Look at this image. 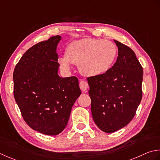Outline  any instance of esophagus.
I'll list each match as a JSON object with an SVG mask.
<instances>
[{
  "label": "esophagus",
  "instance_id": "obj_1",
  "mask_svg": "<svg viewBox=\"0 0 160 160\" xmlns=\"http://www.w3.org/2000/svg\"><path fill=\"white\" fill-rule=\"evenodd\" d=\"M79 87H80L81 90H82L83 92H86L88 89V83L86 81L82 80L80 81Z\"/></svg>",
  "mask_w": 160,
  "mask_h": 160
}]
</instances>
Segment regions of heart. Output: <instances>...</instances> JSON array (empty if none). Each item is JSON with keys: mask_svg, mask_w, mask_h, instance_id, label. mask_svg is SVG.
Wrapping results in <instances>:
<instances>
[{"mask_svg": "<svg viewBox=\"0 0 160 160\" xmlns=\"http://www.w3.org/2000/svg\"><path fill=\"white\" fill-rule=\"evenodd\" d=\"M117 57V48L112 42L100 38H83L73 41L66 49V57L58 58L62 69L70 71L71 64L78 65L81 74L97 77L112 67Z\"/></svg>", "mask_w": 160, "mask_h": 160, "instance_id": "obj_1", "label": "heart"}]
</instances>
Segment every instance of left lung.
<instances>
[{"instance_id":"1","label":"left lung","mask_w":160,"mask_h":160,"mask_svg":"<svg viewBox=\"0 0 160 160\" xmlns=\"http://www.w3.org/2000/svg\"><path fill=\"white\" fill-rule=\"evenodd\" d=\"M115 42L118 47L116 63L105 74L88 78L93 120L108 133L128 124L142 97L141 64L132 49Z\"/></svg>"}]
</instances>
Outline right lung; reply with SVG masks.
Listing matches in <instances>:
<instances>
[{"label": "right lung", "mask_w": 160, "mask_h": 160, "mask_svg": "<svg viewBox=\"0 0 160 160\" xmlns=\"http://www.w3.org/2000/svg\"><path fill=\"white\" fill-rule=\"evenodd\" d=\"M55 36L25 52L14 68V96L27 124L48 135H57L67 126L71 110L80 96L76 77L58 76Z\"/></svg>", "instance_id": "obj_1"}]
</instances>
